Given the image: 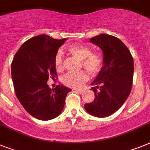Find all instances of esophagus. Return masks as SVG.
Segmentation results:
<instances>
[{
	"label": "esophagus",
	"mask_w": 150,
	"mask_h": 150,
	"mask_svg": "<svg viewBox=\"0 0 150 150\" xmlns=\"http://www.w3.org/2000/svg\"><path fill=\"white\" fill-rule=\"evenodd\" d=\"M74 91H75L76 92L79 93V94H82L83 93V90H81V89H74Z\"/></svg>",
	"instance_id": "34e87169"
}]
</instances>
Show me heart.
I'll use <instances>...</instances> for the list:
<instances>
[{"label": "heart", "instance_id": "heart-1", "mask_svg": "<svg viewBox=\"0 0 150 150\" xmlns=\"http://www.w3.org/2000/svg\"><path fill=\"white\" fill-rule=\"evenodd\" d=\"M68 51L81 60L83 67L87 69L91 74L95 75L100 71L104 65V59L100 53L91 52L90 48L81 44H74L68 47ZM54 64L57 70L62 69V56L61 52H58L54 58ZM89 77L85 71L76 73H68L62 78V83L66 86L73 88H78L82 86Z\"/></svg>", "mask_w": 150, "mask_h": 150}]
</instances>
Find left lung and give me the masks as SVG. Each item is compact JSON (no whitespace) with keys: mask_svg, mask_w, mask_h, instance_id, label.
<instances>
[{"mask_svg":"<svg viewBox=\"0 0 150 150\" xmlns=\"http://www.w3.org/2000/svg\"><path fill=\"white\" fill-rule=\"evenodd\" d=\"M90 41L103 51L104 65L91 83L96 85L91 88L95 95L94 101L85 104V108L94 117H106L115 113L129 95L133 59L125 44L115 36L103 33L91 38Z\"/></svg>","mask_w":150,"mask_h":150,"instance_id":"obj_1","label":"left lung"}]
</instances>
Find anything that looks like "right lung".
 Returning a JSON list of instances; mask_svg holds the SVG:
<instances>
[{
	"label": "right lung",
	"mask_w": 150,
	"mask_h": 150,
	"mask_svg": "<svg viewBox=\"0 0 150 150\" xmlns=\"http://www.w3.org/2000/svg\"><path fill=\"white\" fill-rule=\"evenodd\" d=\"M42 34L30 39L23 44L11 63V75L17 99L33 117L49 120L61 114L66 95L71 89L57 85L51 89L49 77L56 74L54 58L65 42Z\"/></svg>",
	"instance_id": "add662e5"
}]
</instances>
